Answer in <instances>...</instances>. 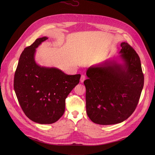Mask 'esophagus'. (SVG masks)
<instances>
[{
    "mask_svg": "<svg viewBox=\"0 0 155 155\" xmlns=\"http://www.w3.org/2000/svg\"><path fill=\"white\" fill-rule=\"evenodd\" d=\"M85 79H86V76H85V75L82 74V75L81 76V79H80L81 82V83H83V82H84V81L85 80Z\"/></svg>",
    "mask_w": 155,
    "mask_h": 155,
    "instance_id": "34e87169",
    "label": "esophagus"
}]
</instances>
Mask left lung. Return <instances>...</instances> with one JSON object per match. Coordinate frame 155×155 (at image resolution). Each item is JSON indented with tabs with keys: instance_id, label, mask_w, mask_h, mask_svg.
I'll list each match as a JSON object with an SVG mask.
<instances>
[{
	"instance_id": "obj_1",
	"label": "left lung",
	"mask_w": 155,
	"mask_h": 155,
	"mask_svg": "<svg viewBox=\"0 0 155 155\" xmlns=\"http://www.w3.org/2000/svg\"><path fill=\"white\" fill-rule=\"evenodd\" d=\"M122 63L108 60L89 67L86 87V109L95 124L107 125L127 119L138 103L144 86L139 56L127 42L120 44Z\"/></svg>"
}]
</instances>
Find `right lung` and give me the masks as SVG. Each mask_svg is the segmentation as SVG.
<instances>
[{"instance_id": "add662e5", "label": "right lung", "mask_w": 155, "mask_h": 155, "mask_svg": "<svg viewBox=\"0 0 155 155\" xmlns=\"http://www.w3.org/2000/svg\"><path fill=\"white\" fill-rule=\"evenodd\" d=\"M37 39L22 51L14 75V87L25 114L40 124H51L64 114L65 100L79 82L81 74L68 75L55 67L35 61L36 49L47 40Z\"/></svg>"}]
</instances>
